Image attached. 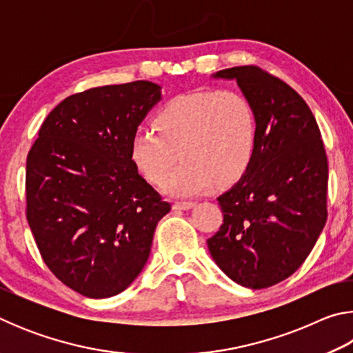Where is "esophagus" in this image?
Here are the masks:
<instances>
[{"label":"esophagus","instance_id":"obj_1","mask_svg":"<svg viewBox=\"0 0 353 353\" xmlns=\"http://www.w3.org/2000/svg\"><path fill=\"white\" fill-rule=\"evenodd\" d=\"M196 204L193 201H183V202H174L172 204V208L174 210H190V208H193Z\"/></svg>","mask_w":353,"mask_h":353}]
</instances>
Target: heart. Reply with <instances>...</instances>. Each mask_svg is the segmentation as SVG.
<instances>
[{"label":"heart","mask_w":353,"mask_h":353,"mask_svg":"<svg viewBox=\"0 0 353 353\" xmlns=\"http://www.w3.org/2000/svg\"><path fill=\"white\" fill-rule=\"evenodd\" d=\"M130 135L129 157L140 174L160 183L181 149L185 162L162 183L166 194L187 198L232 183L252 163L256 115L243 93L199 90L170 99L154 118Z\"/></svg>","instance_id":"b5f03b06"}]
</instances>
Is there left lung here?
<instances>
[{
    "label": "left lung",
    "mask_w": 353,
    "mask_h": 353,
    "mask_svg": "<svg viewBox=\"0 0 353 353\" xmlns=\"http://www.w3.org/2000/svg\"><path fill=\"white\" fill-rule=\"evenodd\" d=\"M256 115V148L246 174L218 198L224 221L208 238L234 282L261 290L297 271L327 221L328 163L321 130L294 88L255 65L221 70Z\"/></svg>",
    "instance_id": "8db88e82"
}]
</instances>
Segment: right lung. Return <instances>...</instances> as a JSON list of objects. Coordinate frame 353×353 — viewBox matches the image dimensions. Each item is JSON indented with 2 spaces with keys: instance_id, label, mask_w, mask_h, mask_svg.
I'll list each match as a JSON object with an SVG mask.
<instances>
[{
  "instance_id": "right-lung-1",
  "label": "right lung",
  "mask_w": 353,
  "mask_h": 353,
  "mask_svg": "<svg viewBox=\"0 0 353 353\" xmlns=\"http://www.w3.org/2000/svg\"><path fill=\"white\" fill-rule=\"evenodd\" d=\"M135 81L71 94L41 124L26 160V218L50 271L82 296L128 288L171 210L129 157L130 135L159 103Z\"/></svg>"
}]
</instances>
